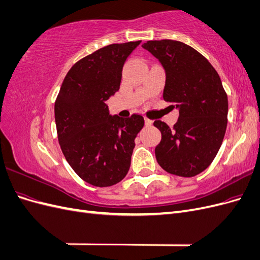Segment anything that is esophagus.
Instances as JSON below:
<instances>
[{
	"label": "esophagus",
	"instance_id": "34e87169",
	"mask_svg": "<svg viewBox=\"0 0 260 260\" xmlns=\"http://www.w3.org/2000/svg\"><path fill=\"white\" fill-rule=\"evenodd\" d=\"M144 120H145V124H146V125H152V124H153V120L148 119V118H146V117H145Z\"/></svg>",
	"mask_w": 260,
	"mask_h": 260
}]
</instances>
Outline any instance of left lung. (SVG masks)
Instances as JSON below:
<instances>
[{
  "mask_svg": "<svg viewBox=\"0 0 260 260\" xmlns=\"http://www.w3.org/2000/svg\"><path fill=\"white\" fill-rule=\"evenodd\" d=\"M151 52L166 70L162 98L179 108L174 128L161 120L155 147L159 166L171 175L190 178L215 159L228 123V95L216 69L192 46L175 40L147 41Z\"/></svg>",
  "mask_w": 260,
  "mask_h": 260,
  "instance_id": "1",
  "label": "left lung"
}]
</instances>
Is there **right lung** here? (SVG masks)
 Instances as JSON below:
<instances>
[{
    "label": "right lung",
    "mask_w": 260,
    "mask_h": 260,
    "mask_svg": "<svg viewBox=\"0 0 260 260\" xmlns=\"http://www.w3.org/2000/svg\"><path fill=\"white\" fill-rule=\"evenodd\" d=\"M140 43L109 44L78 60L55 101L61 152L76 174L92 185H114L129 171L144 118L111 116L106 101L119 90L124 61Z\"/></svg>",
    "instance_id": "right-lung-1"
}]
</instances>
